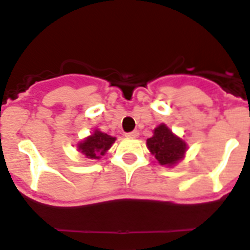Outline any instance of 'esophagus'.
Returning a JSON list of instances; mask_svg holds the SVG:
<instances>
[{
    "label": "esophagus",
    "mask_w": 250,
    "mask_h": 250,
    "mask_svg": "<svg viewBox=\"0 0 250 250\" xmlns=\"http://www.w3.org/2000/svg\"><path fill=\"white\" fill-rule=\"evenodd\" d=\"M125 136H126V138H138V136H139V131H138V130H134V131H130V133L125 134Z\"/></svg>",
    "instance_id": "1"
}]
</instances>
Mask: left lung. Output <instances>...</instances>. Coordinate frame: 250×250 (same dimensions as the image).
I'll list each match as a JSON object with an SVG mask.
<instances>
[{
  "instance_id": "8db88e82",
  "label": "left lung",
  "mask_w": 250,
  "mask_h": 250,
  "mask_svg": "<svg viewBox=\"0 0 250 250\" xmlns=\"http://www.w3.org/2000/svg\"><path fill=\"white\" fill-rule=\"evenodd\" d=\"M146 146L155 159L163 166H173L186 151V143L172 134L164 124L154 130V135L146 140Z\"/></svg>"
}]
</instances>
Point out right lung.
<instances>
[{"instance_id":"1","label":"right lung","mask_w":250,"mask_h":250,"mask_svg":"<svg viewBox=\"0 0 250 250\" xmlns=\"http://www.w3.org/2000/svg\"><path fill=\"white\" fill-rule=\"evenodd\" d=\"M114 142L115 138L102 133L100 130H95L92 135L88 136L84 142H82L78 146V150L82 151L87 158L99 159L101 155H104L111 148Z\"/></svg>"}]
</instances>
